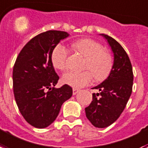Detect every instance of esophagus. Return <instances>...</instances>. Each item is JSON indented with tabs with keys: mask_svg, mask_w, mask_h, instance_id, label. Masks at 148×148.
Segmentation results:
<instances>
[{
	"mask_svg": "<svg viewBox=\"0 0 148 148\" xmlns=\"http://www.w3.org/2000/svg\"><path fill=\"white\" fill-rule=\"evenodd\" d=\"M78 89H77V88H73V95H75L77 94V92H78Z\"/></svg>",
	"mask_w": 148,
	"mask_h": 148,
	"instance_id": "obj_1",
	"label": "esophagus"
}]
</instances>
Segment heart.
<instances>
[{"instance_id": "1", "label": "heart", "mask_w": 148, "mask_h": 148, "mask_svg": "<svg viewBox=\"0 0 148 148\" xmlns=\"http://www.w3.org/2000/svg\"><path fill=\"white\" fill-rule=\"evenodd\" d=\"M74 51L85 58L84 69L82 72L68 71L62 77V82L73 88H82L91 84L93 75L97 81H102L109 76L111 71L113 60L109 52L103 49L99 42L92 39H82L71 44ZM69 51L60 44L53 49L51 54L52 64L56 69L64 71L67 66Z\"/></svg>"}]
</instances>
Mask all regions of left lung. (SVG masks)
I'll return each mask as SVG.
<instances>
[{"label": "left lung", "mask_w": 148, "mask_h": 148, "mask_svg": "<svg viewBox=\"0 0 148 148\" xmlns=\"http://www.w3.org/2000/svg\"><path fill=\"white\" fill-rule=\"evenodd\" d=\"M106 38L113 53V65L109 77L93 88L99 93L92 94V101L85 108L87 118L98 128L112 124L121 115L132 93L134 74L130 58L120 44L113 38Z\"/></svg>", "instance_id": "left-lung-1"}]
</instances>
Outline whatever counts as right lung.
I'll list each match as a JSON object with an SVG mask.
<instances>
[{
	"label": "right lung",
	"mask_w": 148,
	"mask_h": 148,
	"mask_svg": "<svg viewBox=\"0 0 148 148\" xmlns=\"http://www.w3.org/2000/svg\"><path fill=\"white\" fill-rule=\"evenodd\" d=\"M66 32L49 30L28 42L17 57L13 68V90L17 106L32 127L45 128L56 119L64 101L72 96L71 87L56 85L59 76L51 61V54Z\"/></svg>",
	"instance_id": "add662e5"
}]
</instances>
